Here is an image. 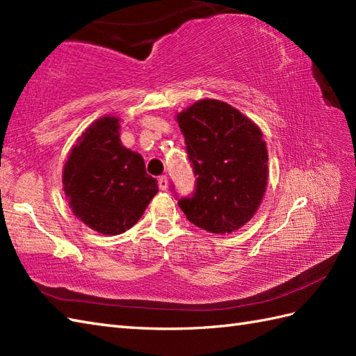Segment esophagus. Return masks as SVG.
Here are the masks:
<instances>
[{"label":"esophagus","instance_id":"34e87169","mask_svg":"<svg viewBox=\"0 0 356 356\" xmlns=\"http://www.w3.org/2000/svg\"><path fill=\"white\" fill-rule=\"evenodd\" d=\"M157 182H159V188H161L162 191H165L166 188H168V177H166V176H161V177H159Z\"/></svg>","mask_w":356,"mask_h":356}]
</instances>
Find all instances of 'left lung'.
Listing matches in <instances>:
<instances>
[{
    "label": "left lung",
    "instance_id": "obj_1",
    "mask_svg": "<svg viewBox=\"0 0 356 356\" xmlns=\"http://www.w3.org/2000/svg\"><path fill=\"white\" fill-rule=\"evenodd\" d=\"M193 165L195 191L177 203L188 220L213 234L241 228L268 185V148L251 119L217 99L194 102L176 116Z\"/></svg>",
    "mask_w": 356,
    "mask_h": 356
}]
</instances>
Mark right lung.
I'll return each instance as SVG.
<instances>
[{
  "mask_svg": "<svg viewBox=\"0 0 356 356\" xmlns=\"http://www.w3.org/2000/svg\"><path fill=\"white\" fill-rule=\"evenodd\" d=\"M119 128L116 116L95 120L72 148L63 171L73 214L104 236L130 229L159 191L143 157L122 145Z\"/></svg>",
  "mask_w": 356,
  "mask_h": 356,
  "instance_id": "obj_1",
  "label": "right lung"
}]
</instances>
